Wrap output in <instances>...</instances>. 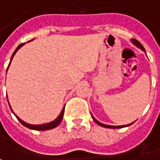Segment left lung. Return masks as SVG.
I'll return each mask as SVG.
<instances>
[{
    "mask_svg": "<svg viewBox=\"0 0 160 160\" xmlns=\"http://www.w3.org/2000/svg\"><path fill=\"white\" fill-rule=\"evenodd\" d=\"M131 42L134 44V45H135L137 48H139V49H141L142 51H144V52H146L145 51V49L144 47L142 46V44H141V42H139L138 40L134 39V38H132V39L130 40ZM92 119H93V121L96 122L97 124H98V125H100V126H102V127L104 128H124V127H128V126H130L131 124H133L134 122H131V123L129 124H127V125H121V126H112V125H106V124H104L102 123V122H98V121L96 119V118H94L93 116L92 115Z\"/></svg>",
    "mask_w": 160,
    "mask_h": 160,
    "instance_id": "left-lung-1",
    "label": "left lung"
}]
</instances>
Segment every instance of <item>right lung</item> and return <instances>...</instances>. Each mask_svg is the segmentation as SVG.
Listing matches in <instances>:
<instances>
[{"mask_svg": "<svg viewBox=\"0 0 160 160\" xmlns=\"http://www.w3.org/2000/svg\"><path fill=\"white\" fill-rule=\"evenodd\" d=\"M32 40L34 39H32L30 40V41H28V42H31V41H32ZM24 44H26V43H21V44H19L17 48H16V49L14 50V52L12 53V56H11V59H10V62H9L8 64V68H7V72H8V68L9 66H10V64H11V62H12V58H13V56H14V55L16 54V52L19 50L21 47H22ZM7 98H8V104L9 106H10V109H11V111H12V112L14 114V116H15L16 118H17V119L19 121V122L22 124V125H24L25 127L28 128H30V129H33V130H38V131H41V130H49V129H52V128H54L57 127L58 125L60 124V122H62V118H63V114H64V109H65V106H63L62 110V111H61V113H60V115L57 117V118L55 119L54 121H52V122H47V123H42V124H38V125H37V124H30V123H27V122H24L23 120H21L20 118L17 116V115L13 112V111L12 110V108H11V105H10V104H9V101H8V96H7Z\"/></svg>", "mask_w": 160, "mask_h": 160, "instance_id": "obj_1", "label": "right lung"}]
</instances>
